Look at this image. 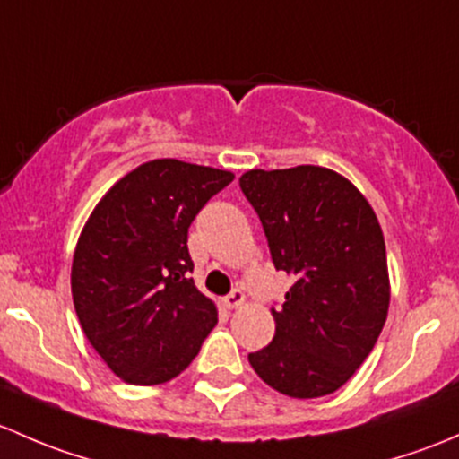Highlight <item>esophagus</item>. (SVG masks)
I'll return each mask as SVG.
<instances>
[{"label":"esophagus","mask_w":459,"mask_h":459,"mask_svg":"<svg viewBox=\"0 0 459 459\" xmlns=\"http://www.w3.org/2000/svg\"><path fill=\"white\" fill-rule=\"evenodd\" d=\"M243 302H245V294L240 290H234L231 294L225 296V307H228V309H238Z\"/></svg>","instance_id":"esophagus-1"}]
</instances>
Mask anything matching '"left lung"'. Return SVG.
<instances>
[{
    "label": "left lung",
    "mask_w": 459,
    "mask_h": 459,
    "mask_svg": "<svg viewBox=\"0 0 459 459\" xmlns=\"http://www.w3.org/2000/svg\"><path fill=\"white\" fill-rule=\"evenodd\" d=\"M240 190L276 269L294 276L276 333L249 365L278 394L320 398L367 360L385 327L391 285L376 212L342 174L320 165L247 169Z\"/></svg>",
    "instance_id": "8db88e82"
}]
</instances>
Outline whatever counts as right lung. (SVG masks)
I'll list each match as a JSON object with an SVG mask.
<instances>
[{
  "mask_svg": "<svg viewBox=\"0 0 459 459\" xmlns=\"http://www.w3.org/2000/svg\"><path fill=\"white\" fill-rule=\"evenodd\" d=\"M231 181L228 169L154 159L119 178L88 216L70 272L74 311L127 385L177 377L219 323L214 300L190 278L187 230Z\"/></svg>",
  "mask_w": 459,
  "mask_h": 459,
  "instance_id": "right-lung-1",
  "label": "right lung"
}]
</instances>
